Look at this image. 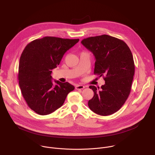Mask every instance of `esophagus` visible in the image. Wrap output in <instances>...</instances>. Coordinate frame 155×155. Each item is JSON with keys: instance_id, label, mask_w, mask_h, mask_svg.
I'll return each instance as SVG.
<instances>
[{"instance_id": "34e87169", "label": "esophagus", "mask_w": 155, "mask_h": 155, "mask_svg": "<svg viewBox=\"0 0 155 155\" xmlns=\"http://www.w3.org/2000/svg\"><path fill=\"white\" fill-rule=\"evenodd\" d=\"M84 87H85V86H83V85H79V84H77V85H76V86H75V89L77 90H83V89H84Z\"/></svg>"}]
</instances>
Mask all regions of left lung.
I'll list each match as a JSON object with an SVG mask.
<instances>
[{"label": "left lung", "instance_id": "left-lung-1", "mask_svg": "<svg viewBox=\"0 0 155 155\" xmlns=\"http://www.w3.org/2000/svg\"><path fill=\"white\" fill-rule=\"evenodd\" d=\"M81 43L95 56L94 74L105 80L100 90L90 86L94 96L88 107L97 115H112L124 105L130 92L135 72L130 50L123 40L105 34L84 38Z\"/></svg>", "mask_w": 155, "mask_h": 155}]
</instances>
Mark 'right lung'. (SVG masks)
<instances>
[{
    "label": "right lung",
    "instance_id": "1",
    "mask_svg": "<svg viewBox=\"0 0 155 155\" xmlns=\"http://www.w3.org/2000/svg\"><path fill=\"white\" fill-rule=\"evenodd\" d=\"M79 39L44 37L28 43L19 64V85L29 107L40 115L51 114L61 107L68 94L75 89L68 82L55 81L51 70L57 68L64 53Z\"/></svg>",
    "mask_w": 155,
    "mask_h": 155
}]
</instances>
